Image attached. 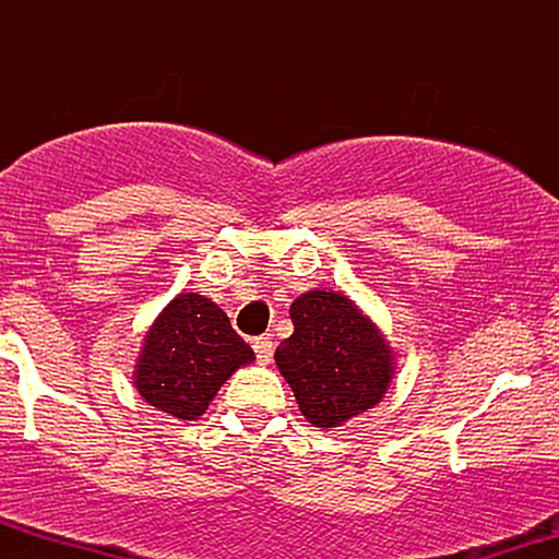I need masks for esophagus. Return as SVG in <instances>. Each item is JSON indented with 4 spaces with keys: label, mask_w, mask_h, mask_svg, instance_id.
Wrapping results in <instances>:
<instances>
[{
    "label": "esophagus",
    "mask_w": 559,
    "mask_h": 559,
    "mask_svg": "<svg viewBox=\"0 0 559 559\" xmlns=\"http://www.w3.org/2000/svg\"><path fill=\"white\" fill-rule=\"evenodd\" d=\"M252 346H254V355H258V362L267 365V362L273 360L275 344H273L271 336H258V338H254V342H252Z\"/></svg>",
    "instance_id": "obj_1"
}]
</instances>
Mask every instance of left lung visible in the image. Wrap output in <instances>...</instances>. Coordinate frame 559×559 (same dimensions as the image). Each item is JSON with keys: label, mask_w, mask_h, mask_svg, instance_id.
<instances>
[{"label": "left lung", "mask_w": 559, "mask_h": 559, "mask_svg": "<svg viewBox=\"0 0 559 559\" xmlns=\"http://www.w3.org/2000/svg\"><path fill=\"white\" fill-rule=\"evenodd\" d=\"M288 312L294 333L275 349V365L312 426L336 428L381 402L394 376L391 349L349 299L310 292Z\"/></svg>", "instance_id": "left-lung-1"}]
</instances>
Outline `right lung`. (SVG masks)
I'll use <instances>...</instances> for the list:
<instances>
[{
	"mask_svg": "<svg viewBox=\"0 0 559 559\" xmlns=\"http://www.w3.org/2000/svg\"><path fill=\"white\" fill-rule=\"evenodd\" d=\"M254 352L230 320L202 294H178L146 333L136 365V389L152 407L194 420L217 389Z\"/></svg>",
	"mask_w": 559,
	"mask_h": 559,
	"instance_id": "right-lung-1",
	"label": "right lung"
}]
</instances>
